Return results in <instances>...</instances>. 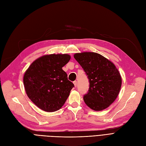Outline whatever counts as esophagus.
Masks as SVG:
<instances>
[{"label":"esophagus","mask_w":146,"mask_h":146,"mask_svg":"<svg viewBox=\"0 0 146 146\" xmlns=\"http://www.w3.org/2000/svg\"><path fill=\"white\" fill-rule=\"evenodd\" d=\"M73 84H74V87H76V86H77V81H74L73 82Z\"/></svg>","instance_id":"34e87169"}]
</instances>
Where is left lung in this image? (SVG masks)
I'll list each match as a JSON object with an SVG mask.
<instances>
[{
    "label": "left lung",
    "mask_w": 146,
    "mask_h": 146,
    "mask_svg": "<svg viewBox=\"0 0 146 146\" xmlns=\"http://www.w3.org/2000/svg\"><path fill=\"white\" fill-rule=\"evenodd\" d=\"M74 58L87 74L90 87L84 95L86 104L95 111L109 107L119 95L122 79L120 73L111 61L94 52L74 54Z\"/></svg>",
    "instance_id": "8db88e82"
}]
</instances>
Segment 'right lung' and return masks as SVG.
Instances as JSON below:
<instances>
[{"instance_id":"right-lung-1","label":"right lung","mask_w":146,"mask_h":146,"mask_svg":"<svg viewBox=\"0 0 146 146\" xmlns=\"http://www.w3.org/2000/svg\"><path fill=\"white\" fill-rule=\"evenodd\" d=\"M70 58L68 54L42 56L25 71L23 81L27 95L41 110L56 111L67 100L74 84L62 68Z\"/></svg>"}]
</instances>
